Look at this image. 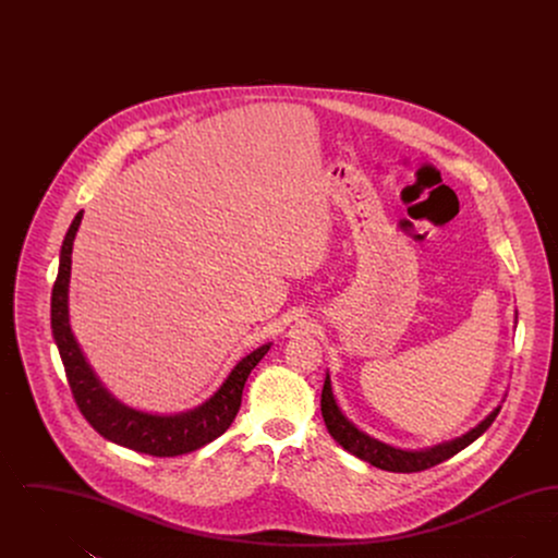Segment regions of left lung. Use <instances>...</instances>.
<instances>
[{"label":"left lung","instance_id":"left-lung-1","mask_svg":"<svg viewBox=\"0 0 558 558\" xmlns=\"http://www.w3.org/2000/svg\"><path fill=\"white\" fill-rule=\"evenodd\" d=\"M498 412H500V405L481 425L471 428L466 435H462L453 441H448V444H441V446H435V448H428V450H399V448L387 446V444L374 439L371 435L362 433L357 426L347 421L343 412L339 410L337 401H335V396H332L328 374H326L324 389H322V416H324L328 433L335 437V441L343 450L357 456L360 460L368 462L376 469L391 471V473H418V471H425V469H430V466L448 460L453 453L464 450L466 446H471L477 437H481L496 421Z\"/></svg>","mask_w":558,"mask_h":558}]
</instances>
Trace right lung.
<instances>
[{
  "label": "right lung",
  "instance_id": "obj_1",
  "mask_svg": "<svg viewBox=\"0 0 558 558\" xmlns=\"http://www.w3.org/2000/svg\"><path fill=\"white\" fill-rule=\"evenodd\" d=\"M81 217L83 211L75 215L62 242L60 266L52 289L53 341L60 351L69 387L77 401L81 414L108 441L148 456H182L211 444L213 439L223 435L236 418L244 383L251 371L269 351V345L259 347L246 357H242L234 366V371L221 383V387L213 393V398L190 412L173 416L146 414L112 398L98 380V376L89 368L87 360L83 357V351L75 341L69 324L71 253L73 240L80 230Z\"/></svg>",
  "mask_w": 558,
  "mask_h": 558
}]
</instances>
